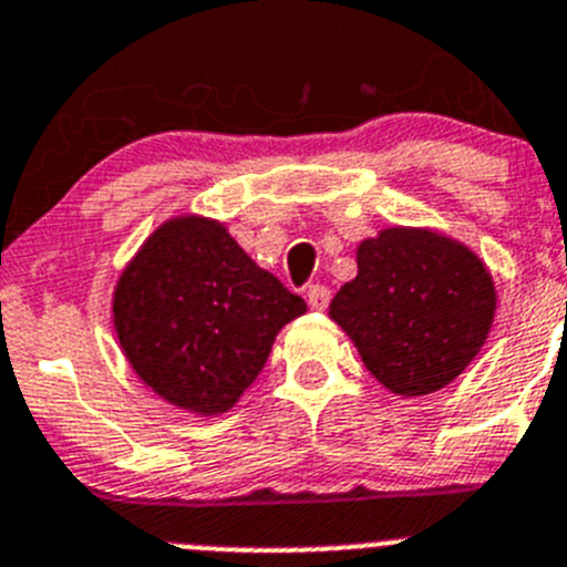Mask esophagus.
<instances>
[{"label":"esophagus","instance_id":"1","mask_svg":"<svg viewBox=\"0 0 567 567\" xmlns=\"http://www.w3.org/2000/svg\"><path fill=\"white\" fill-rule=\"evenodd\" d=\"M332 293L327 285H308V305L313 310H324L330 305Z\"/></svg>","mask_w":567,"mask_h":567}]
</instances>
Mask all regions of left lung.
<instances>
[{
    "mask_svg": "<svg viewBox=\"0 0 567 567\" xmlns=\"http://www.w3.org/2000/svg\"><path fill=\"white\" fill-rule=\"evenodd\" d=\"M369 372L394 394L442 389L478 355L495 285L470 248L420 229H385L358 248V277L330 301Z\"/></svg>",
    "mask_w": 567,
    "mask_h": 567,
    "instance_id": "8db88e82",
    "label": "left lung"
}]
</instances>
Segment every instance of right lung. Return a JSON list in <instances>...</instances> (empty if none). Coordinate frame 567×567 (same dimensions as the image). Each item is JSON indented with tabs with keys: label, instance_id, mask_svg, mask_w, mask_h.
I'll use <instances>...</instances> for the list:
<instances>
[{
	"label": "right lung",
	"instance_id": "obj_1",
	"mask_svg": "<svg viewBox=\"0 0 567 567\" xmlns=\"http://www.w3.org/2000/svg\"><path fill=\"white\" fill-rule=\"evenodd\" d=\"M308 310L215 220L153 231L114 290V327L142 380L178 409L224 414L268 361L277 332Z\"/></svg>",
	"mask_w": 567,
	"mask_h": 567
}]
</instances>
